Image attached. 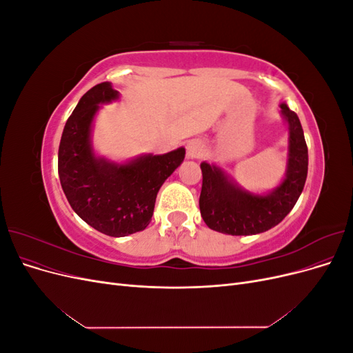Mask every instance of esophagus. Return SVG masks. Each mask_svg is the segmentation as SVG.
I'll list each match as a JSON object with an SVG mask.
<instances>
[{"label": "esophagus", "mask_w": 353, "mask_h": 353, "mask_svg": "<svg viewBox=\"0 0 353 353\" xmlns=\"http://www.w3.org/2000/svg\"><path fill=\"white\" fill-rule=\"evenodd\" d=\"M203 154V144L199 140H191L187 144V157L188 159H199Z\"/></svg>", "instance_id": "obj_1"}]
</instances>
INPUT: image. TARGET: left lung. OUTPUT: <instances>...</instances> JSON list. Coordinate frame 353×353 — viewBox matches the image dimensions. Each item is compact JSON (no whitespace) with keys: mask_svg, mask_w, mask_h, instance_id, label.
I'll list each match as a JSON object with an SVG mask.
<instances>
[{"mask_svg":"<svg viewBox=\"0 0 353 353\" xmlns=\"http://www.w3.org/2000/svg\"><path fill=\"white\" fill-rule=\"evenodd\" d=\"M281 114L288 125V159L283 183L268 194H253L237 185L215 165H200L203 184L200 213L206 225L230 236H252L268 231L288 215L302 194L307 176V147L301 121L280 104Z\"/></svg>","mask_w":353,"mask_h":353,"instance_id":"8db88e82","label":"left lung"}]
</instances>
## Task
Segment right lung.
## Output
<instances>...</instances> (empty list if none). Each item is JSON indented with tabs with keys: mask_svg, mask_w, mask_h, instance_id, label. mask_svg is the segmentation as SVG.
Here are the masks:
<instances>
[{
	"mask_svg": "<svg viewBox=\"0 0 353 353\" xmlns=\"http://www.w3.org/2000/svg\"><path fill=\"white\" fill-rule=\"evenodd\" d=\"M119 99L110 82L82 95L65 125L59 147V176L77 215L110 237L143 231L152 221L160 187L183 163L185 148L145 154L126 163L95 156L91 130L100 104Z\"/></svg>",
	"mask_w": 353,
	"mask_h": 353,
	"instance_id": "right-lung-1",
	"label": "right lung"
}]
</instances>
